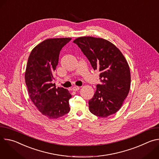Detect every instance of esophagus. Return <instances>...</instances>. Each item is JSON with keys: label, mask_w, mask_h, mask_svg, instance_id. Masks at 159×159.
Segmentation results:
<instances>
[{"label": "esophagus", "mask_w": 159, "mask_h": 159, "mask_svg": "<svg viewBox=\"0 0 159 159\" xmlns=\"http://www.w3.org/2000/svg\"><path fill=\"white\" fill-rule=\"evenodd\" d=\"M80 89V87H78V86H74L73 88H72V90H74V91H77L78 90Z\"/></svg>", "instance_id": "esophagus-1"}]
</instances>
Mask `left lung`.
Returning a JSON list of instances; mask_svg holds the SVG:
<instances>
[{
    "label": "left lung",
    "instance_id": "8db88e82",
    "mask_svg": "<svg viewBox=\"0 0 159 159\" xmlns=\"http://www.w3.org/2000/svg\"><path fill=\"white\" fill-rule=\"evenodd\" d=\"M90 61L93 69L100 72L101 84L97 85L93 98L89 101L93 115L106 118L122 106L129 91L130 70L120 50L111 42L91 36L74 41Z\"/></svg>",
    "mask_w": 159,
    "mask_h": 159
}]
</instances>
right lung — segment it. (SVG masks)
<instances>
[{
  "label": "right lung",
  "mask_w": 159,
  "mask_h": 159,
  "mask_svg": "<svg viewBox=\"0 0 159 159\" xmlns=\"http://www.w3.org/2000/svg\"><path fill=\"white\" fill-rule=\"evenodd\" d=\"M71 38H52L43 41L31 51L25 72V81L31 100L38 110L50 119H57L70 111L69 90L56 88L52 82L62 48Z\"/></svg>",
  "instance_id": "obj_1"
}]
</instances>
